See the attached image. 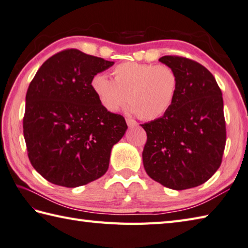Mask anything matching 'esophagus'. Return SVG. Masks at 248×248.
I'll list each match as a JSON object with an SVG mask.
<instances>
[{
	"mask_svg": "<svg viewBox=\"0 0 248 248\" xmlns=\"http://www.w3.org/2000/svg\"><path fill=\"white\" fill-rule=\"evenodd\" d=\"M125 121H127V124L129 125L130 128H133V127H137L138 125V123L133 119H130V118H127L125 119Z\"/></svg>",
	"mask_w": 248,
	"mask_h": 248,
	"instance_id": "esophagus-1",
	"label": "esophagus"
}]
</instances>
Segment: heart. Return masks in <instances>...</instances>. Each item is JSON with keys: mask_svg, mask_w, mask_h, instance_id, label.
Returning <instances> with one entry per match:
<instances>
[{"mask_svg": "<svg viewBox=\"0 0 248 248\" xmlns=\"http://www.w3.org/2000/svg\"><path fill=\"white\" fill-rule=\"evenodd\" d=\"M111 74L95 75L91 89L103 108L115 113L128 100V111L143 120H155L171 108L178 90V76L170 65L123 62Z\"/></svg>", "mask_w": 248, "mask_h": 248, "instance_id": "1", "label": "heart"}]
</instances>
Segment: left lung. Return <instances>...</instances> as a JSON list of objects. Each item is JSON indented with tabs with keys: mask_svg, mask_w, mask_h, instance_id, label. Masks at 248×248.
I'll return each mask as SVG.
<instances>
[{
	"mask_svg": "<svg viewBox=\"0 0 248 248\" xmlns=\"http://www.w3.org/2000/svg\"><path fill=\"white\" fill-rule=\"evenodd\" d=\"M178 76L173 105L162 117L140 124L147 133L143 164L150 178L174 190L208 181L220 167L226 145L222 93L212 73L177 56L159 59Z\"/></svg>",
	"mask_w": 248,
	"mask_h": 248,
	"instance_id": "obj_1",
	"label": "left lung"
}]
</instances>
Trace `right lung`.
Segmentation results:
<instances>
[{
  "mask_svg": "<svg viewBox=\"0 0 248 248\" xmlns=\"http://www.w3.org/2000/svg\"><path fill=\"white\" fill-rule=\"evenodd\" d=\"M113 65L67 49L36 72L26 95L23 135L31 164L48 182L75 188L108 171L111 148L128 125L100 104L90 84Z\"/></svg>",
  "mask_w": 248,
  "mask_h": 248,
  "instance_id": "right-lung-1",
  "label": "right lung"
}]
</instances>
